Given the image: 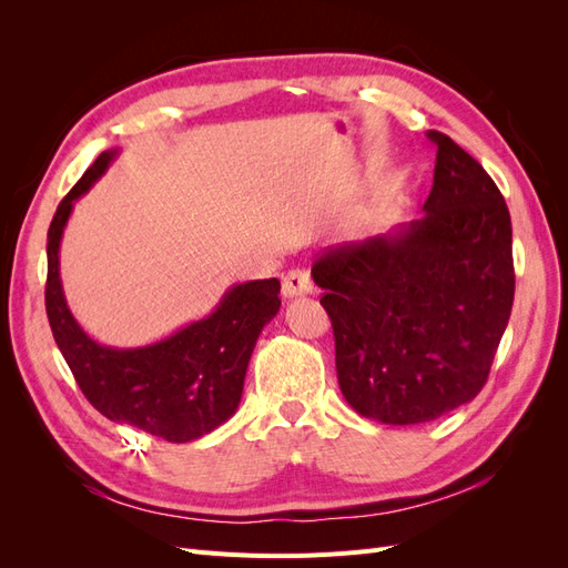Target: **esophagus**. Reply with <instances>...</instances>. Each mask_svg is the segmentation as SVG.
I'll use <instances>...</instances> for the list:
<instances>
[{"instance_id":"34e87169","label":"esophagus","mask_w":568,"mask_h":568,"mask_svg":"<svg viewBox=\"0 0 568 568\" xmlns=\"http://www.w3.org/2000/svg\"><path fill=\"white\" fill-rule=\"evenodd\" d=\"M282 294L286 298H296V296H305V294H313V282H311V274L301 267L288 270L282 280Z\"/></svg>"}]
</instances>
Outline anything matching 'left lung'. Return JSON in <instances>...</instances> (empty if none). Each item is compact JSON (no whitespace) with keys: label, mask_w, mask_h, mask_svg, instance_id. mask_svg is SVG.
Here are the masks:
<instances>
[{"label":"left lung","mask_w":568,"mask_h":568,"mask_svg":"<svg viewBox=\"0 0 568 568\" xmlns=\"http://www.w3.org/2000/svg\"><path fill=\"white\" fill-rule=\"evenodd\" d=\"M424 215L313 265L343 398L367 419L422 424L484 388L514 303L511 220L490 175L448 134Z\"/></svg>","instance_id":"8db88e82"}]
</instances>
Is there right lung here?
I'll use <instances>...</instances> for the list:
<instances>
[{"mask_svg": "<svg viewBox=\"0 0 568 568\" xmlns=\"http://www.w3.org/2000/svg\"><path fill=\"white\" fill-rule=\"evenodd\" d=\"M104 151L65 194L47 234V317L80 390L101 415L168 443L215 432L239 407L248 359L263 326L280 313V280L234 284L215 311L140 348L101 346L84 334L65 303L59 248L75 201L115 161Z\"/></svg>", "mask_w": 568, "mask_h": 568, "instance_id": "right-lung-1", "label": "right lung"}]
</instances>
